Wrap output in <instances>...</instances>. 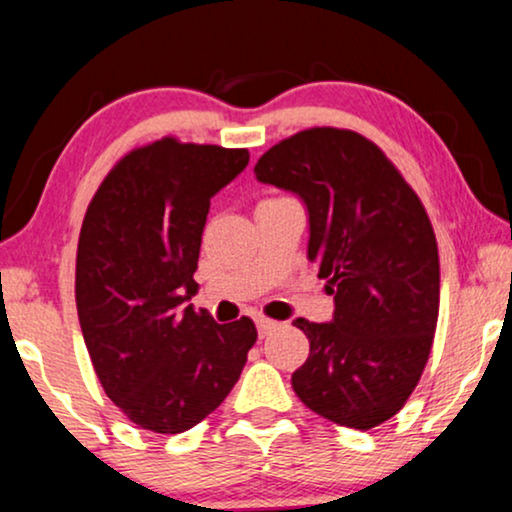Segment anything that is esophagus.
I'll return each instance as SVG.
<instances>
[{
    "label": "esophagus",
    "mask_w": 512,
    "mask_h": 512,
    "mask_svg": "<svg viewBox=\"0 0 512 512\" xmlns=\"http://www.w3.org/2000/svg\"><path fill=\"white\" fill-rule=\"evenodd\" d=\"M256 327H258V334H261V337H266V334L270 332V330H275L277 327V323L275 320H268V318H256Z\"/></svg>",
    "instance_id": "1"
}]
</instances>
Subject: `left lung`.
I'll return each mask as SVG.
<instances>
[{"mask_svg": "<svg viewBox=\"0 0 512 512\" xmlns=\"http://www.w3.org/2000/svg\"><path fill=\"white\" fill-rule=\"evenodd\" d=\"M256 180L306 204L308 261L334 296L292 387L313 413L370 430L413 394L439 315V254L425 206L382 149L337 128L296 132L261 156Z\"/></svg>", "mask_w": 512, "mask_h": 512, "instance_id": "obj_1", "label": "left lung"}]
</instances>
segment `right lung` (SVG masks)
<instances>
[{"mask_svg":"<svg viewBox=\"0 0 512 512\" xmlns=\"http://www.w3.org/2000/svg\"><path fill=\"white\" fill-rule=\"evenodd\" d=\"M246 149L173 137L130 151L82 220L75 304L106 396L142 430L178 434L211 415L256 344L251 318L218 325L187 304L211 199Z\"/></svg>","mask_w":512,"mask_h":512,"instance_id":"obj_1","label":"right lung"}]
</instances>
